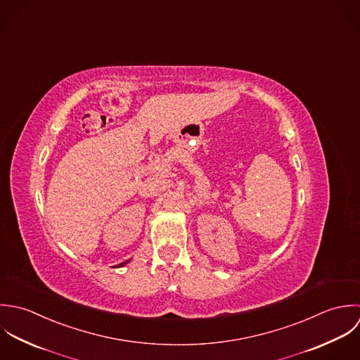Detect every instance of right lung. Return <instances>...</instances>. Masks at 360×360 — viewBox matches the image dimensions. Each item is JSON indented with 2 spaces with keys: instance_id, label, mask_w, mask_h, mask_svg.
<instances>
[{
  "instance_id": "right-lung-1",
  "label": "right lung",
  "mask_w": 360,
  "mask_h": 360,
  "mask_svg": "<svg viewBox=\"0 0 360 360\" xmlns=\"http://www.w3.org/2000/svg\"><path fill=\"white\" fill-rule=\"evenodd\" d=\"M131 260H127V262H124V263H121V264H118L117 267H122V266H125V264H128Z\"/></svg>"
}]
</instances>
